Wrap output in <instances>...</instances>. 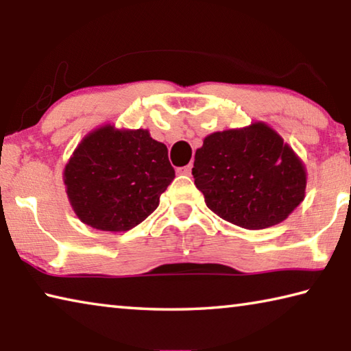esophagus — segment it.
I'll list each match as a JSON object with an SVG mask.
<instances>
[{
    "label": "esophagus",
    "instance_id": "34e87169",
    "mask_svg": "<svg viewBox=\"0 0 351 351\" xmlns=\"http://www.w3.org/2000/svg\"><path fill=\"white\" fill-rule=\"evenodd\" d=\"M178 173H180V175H190V173H192V164L186 165V167L178 169Z\"/></svg>",
    "mask_w": 351,
    "mask_h": 351
}]
</instances>
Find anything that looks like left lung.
I'll use <instances>...</instances> for the list:
<instances>
[{"label": "left lung", "instance_id": "8db88e82", "mask_svg": "<svg viewBox=\"0 0 351 351\" xmlns=\"http://www.w3.org/2000/svg\"><path fill=\"white\" fill-rule=\"evenodd\" d=\"M192 175L207 207L243 229L282 223L305 198L304 161L261 121L207 134Z\"/></svg>", "mask_w": 351, "mask_h": 351}]
</instances>
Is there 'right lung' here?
<instances>
[{
	"label": "right lung",
	"instance_id": "1",
	"mask_svg": "<svg viewBox=\"0 0 351 351\" xmlns=\"http://www.w3.org/2000/svg\"><path fill=\"white\" fill-rule=\"evenodd\" d=\"M167 147L144 128L104 123L83 138L63 170L68 201L83 224L125 232L159 206L173 181Z\"/></svg>",
	"mask_w": 351,
	"mask_h": 351
}]
</instances>
